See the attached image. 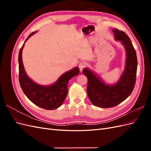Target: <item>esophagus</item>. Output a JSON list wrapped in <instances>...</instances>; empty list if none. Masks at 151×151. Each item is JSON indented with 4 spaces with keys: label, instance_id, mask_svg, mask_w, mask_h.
<instances>
[{
    "label": "esophagus",
    "instance_id": "34e87169",
    "mask_svg": "<svg viewBox=\"0 0 151 151\" xmlns=\"http://www.w3.org/2000/svg\"><path fill=\"white\" fill-rule=\"evenodd\" d=\"M87 65H88V64H87L86 62H81L79 63V67L80 68V70L81 71L83 70L85 67H87Z\"/></svg>",
    "mask_w": 151,
    "mask_h": 151
}]
</instances>
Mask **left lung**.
<instances>
[{
	"label": "left lung",
	"instance_id": "left-lung-1",
	"mask_svg": "<svg viewBox=\"0 0 151 151\" xmlns=\"http://www.w3.org/2000/svg\"><path fill=\"white\" fill-rule=\"evenodd\" d=\"M116 40L121 41L127 52L126 66L120 80L115 85L104 83L88 68L83 70L88 78L87 93L91 102L100 108H111L124 101L134 90L136 81L137 58L130 38L123 31L113 30Z\"/></svg>",
	"mask_w": 151,
	"mask_h": 151
}]
</instances>
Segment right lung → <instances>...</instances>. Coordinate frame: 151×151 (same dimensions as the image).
<instances>
[{"label": "right lung", "mask_w": 151, "mask_h": 151, "mask_svg": "<svg viewBox=\"0 0 151 151\" xmlns=\"http://www.w3.org/2000/svg\"><path fill=\"white\" fill-rule=\"evenodd\" d=\"M36 33H31L26 38L25 42L31 36ZM24 43L20 49L18 57L19 62V81L21 89L30 101L40 108L52 110L60 106L67 97V84L69 80L77 75L80 70L75 67L60 77L57 81L49 86L36 84L26 75L22 60V50Z\"/></svg>", "instance_id": "1"}]
</instances>
